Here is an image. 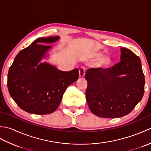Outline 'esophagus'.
<instances>
[{
    "label": "esophagus",
    "mask_w": 151,
    "mask_h": 151,
    "mask_svg": "<svg viewBox=\"0 0 151 151\" xmlns=\"http://www.w3.org/2000/svg\"><path fill=\"white\" fill-rule=\"evenodd\" d=\"M86 73V69L84 67H81V69H79V76L80 78H83L85 75Z\"/></svg>",
    "instance_id": "obj_1"
}]
</instances>
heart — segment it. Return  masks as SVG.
<instances>
[{
	"instance_id": "1",
	"label": "heart",
	"mask_w": 151,
	"mask_h": 151,
	"mask_svg": "<svg viewBox=\"0 0 151 151\" xmlns=\"http://www.w3.org/2000/svg\"><path fill=\"white\" fill-rule=\"evenodd\" d=\"M102 55V53L99 51H95L92 54V58H99L96 62V65L98 67H106L110 65L111 63L110 58L108 56Z\"/></svg>"
}]
</instances>
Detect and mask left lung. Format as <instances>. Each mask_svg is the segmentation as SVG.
<instances>
[{
	"instance_id": "left-lung-1",
	"label": "left lung",
	"mask_w": 151,
	"mask_h": 151,
	"mask_svg": "<svg viewBox=\"0 0 151 151\" xmlns=\"http://www.w3.org/2000/svg\"><path fill=\"white\" fill-rule=\"evenodd\" d=\"M121 62L110 68H91L86 72V101L98 117H123L143 98L145 76L139 58L126 48H121Z\"/></svg>"
}]
</instances>
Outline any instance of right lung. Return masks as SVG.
Instances as JSON below:
<instances>
[{
	"label": "right lung",
	"instance_id": "1",
	"mask_svg": "<svg viewBox=\"0 0 151 151\" xmlns=\"http://www.w3.org/2000/svg\"><path fill=\"white\" fill-rule=\"evenodd\" d=\"M59 38H38L17 54L9 67V94L19 106L28 113H52L59 106L67 88L79 77L78 69L62 71L48 63H40L51 48L41 44L52 43Z\"/></svg>",
	"mask_w": 151,
	"mask_h": 151
}]
</instances>
